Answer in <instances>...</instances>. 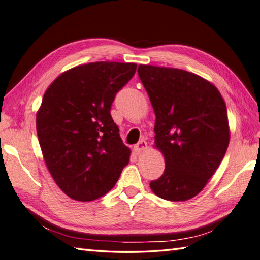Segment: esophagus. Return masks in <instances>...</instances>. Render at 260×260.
Wrapping results in <instances>:
<instances>
[{
    "label": "esophagus",
    "mask_w": 260,
    "mask_h": 260,
    "mask_svg": "<svg viewBox=\"0 0 260 260\" xmlns=\"http://www.w3.org/2000/svg\"><path fill=\"white\" fill-rule=\"evenodd\" d=\"M146 148H148V144H146L144 140H141L138 144L134 145V151L139 153V152H142V151L146 150Z\"/></svg>",
    "instance_id": "34e87169"
}]
</instances>
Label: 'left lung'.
<instances>
[{
  "label": "left lung",
  "mask_w": 260,
  "mask_h": 260,
  "mask_svg": "<svg viewBox=\"0 0 260 260\" xmlns=\"http://www.w3.org/2000/svg\"><path fill=\"white\" fill-rule=\"evenodd\" d=\"M138 73L154 110V148L165 158L164 174L150 183L151 190L165 200H190L228 150L224 99L214 84L186 70L140 64Z\"/></svg>",
  "instance_id": "8db88e82"
}]
</instances>
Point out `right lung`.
<instances>
[{
  "label": "right lung",
  "instance_id": "right-lung-1",
  "mask_svg": "<svg viewBox=\"0 0 260 260\" xmlns=\"http://www.w3.org/2000/svg\"><path fill=\"white\" fill-rule=\"evenodd\" d=\"M136 63L98 61L76 66L46 89L36 114L44 161L56 185L77 201H93L115 186L129 161L110 115L116 93Z\"/></svg>",
  "mask_w": 260,
  "mask_h": 260
}]
</instances>
